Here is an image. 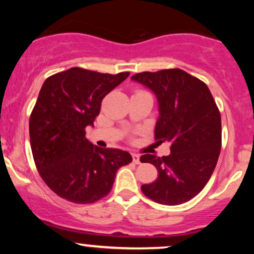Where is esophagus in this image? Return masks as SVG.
<instances>
[{"label":"esophagus","mask_w":254,"mask_h":254,"mask_svg":"<svg viewBox=\"0 0 254 254\" xmlns=\"http://www.w3.org/2000/svg\"><path fill=\"white\" fill-rule=\"evenodd\" d=\"M132 160H133V162H135L136 165L141 164V156H139V154L132 153Z\"/></svg>","instance_id":"obj_1"}]
</instances>
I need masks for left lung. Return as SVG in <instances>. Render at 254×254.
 <instances>
[{
  "label": "left lung",
  "instance_id": "obj_1",
  "mask_svg": "<svg viewBox=\"0 0 254 254\" xmlns=\"http://www.w3.org/2000/svg\"><path fill=\"white\" fill-rule=\"evenodd\" d=\"M131 80L156 97L155 139L171 144L170 155L141 156L159 174L142 192L165 205L188 202L209 182L220 155L221 116L214 98L205 83L182 69L139 72Z\"/></svg>",
  "mask_w": 254,
  "mask_h": 254
}]
</instances>
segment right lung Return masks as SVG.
I'll use <instances>...</instances> for the list:
<instances>
[{"label": "right lung", "mask_w": 254, "mask_h": 254, "mask_svg": "<svg viewBox=\"0 0 254 254\" xmlns=\"http://www.w3.org/2000/svg\"><path fill=\"white\" fill-rule=\"evenodd\" d=\"M127 76L71 68L43 83L30 118L32 154L44 182L64 199L97 202L111 191L119 168L132 161L127 151L86 138L105 95Z\"/></svg>", "instance_id": "add662e5"}]
</instances>
